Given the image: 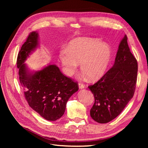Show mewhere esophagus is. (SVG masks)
Returning a JSON list of instances; mask_svg holds the SVG:
<instances>
[{"mask_svg":"<svg viewBox=\"0 0 148 148\" xmlns=\"http://www.w3.org/2000/svg\"><path fill=\"white\" fill-rule=\"evenodd\" d=\"M78 86L79 89H83L85 88V85L84 84H83L82 83H78Z\"/></svg>","mask_w":148,"mask_h":148,"instance_id":"34e87169","label":"esophagus"}]
</instances>
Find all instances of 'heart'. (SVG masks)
<instances>
[{
  "instance_id": "b5f03b06",
  "label": "heart",
  "mask_w": 148,
  "mask_h": 148,
  "mask_svg": "<svg viewBox=\"0 0 148 148\" xmlns=\"http://www.w3.org/2000/svg\"><path fill=\"white\" fill-rule=\"evenodd\" d=\"M112 50L106 42L99 39L81 37L71 40L67 49L59 53L64 71L67 76L77 71L78 64L91 80H97L106 73L111 60Z\"/></svg>"
}]
</instances>
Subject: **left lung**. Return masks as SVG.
I'll return each mask as SVG.
<instances>
[{"label":"left lung","mask_w":148,"mask_h":148,"mask_svg":"<svg viewBox=\"0 0 148 148\" xmlns=\"http://www.w3.org/2000/svg\"><path fill=\"white\" fill-rule=\"evenodd\" d=\"M137 72V61L125 35L119 44L113 66L99 81L88 86L95 97L90 110L94 120L106 123L122 112L135 93Z\"/></svg>","instance_id":"obj_1"}]
</instances>
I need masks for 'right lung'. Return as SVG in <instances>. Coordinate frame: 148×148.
Here are the masks:
<instances>
[{
  "instance_id": "add662e5",
  "label": "right lung",
  "mask_w": 148,
  "mask_h": 148,
  "mask_svg": "<svg viewBox=\"0 0 148 148\" xmlns=\"http://www.w3.org/2000/svg\"><path fill=\"white\" fill-rule=\"evenodd\" d=\"M38 33L31 32L18 54L19 79L29 106L42 117L56 121L64 114L66 102L78 90V84L65 76L57 65L30 72L25 61L38 46Z\"/></svg>"
}]
</instances>
